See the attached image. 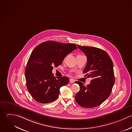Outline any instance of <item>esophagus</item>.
I'll use <instances>...</instances> for the list:
<instances>
[{
	"label": "esophagus",
	"instance_id": "1",
	"mask_svg": "<svg viewBox=\"0 0 132 132\" xmlns=\"http://www.w3.org/2000/svg\"><path fill=\"white\" fill-rule=\"evenodd\" d=\"M69 82H70V83H74V82H75V80H74L73 79L71 78V79H70V80H69Z\"/></svg>",
	"mask_w": 132,
	"mask_h": 132
}]
</instances>
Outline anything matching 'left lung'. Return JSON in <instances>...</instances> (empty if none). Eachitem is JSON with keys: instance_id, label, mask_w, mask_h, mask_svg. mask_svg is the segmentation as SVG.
<instances>
[{"instance_id": "1", "label": "left lung", "mask_w": 132, "mask_h": 132, "mask_svg": "<svg viewBox=\"0 0 132 132\" xmlns=\"http://www.w3.org/2000/svg\"><path fill=\"white\" fill-rule=\"evenodd\" d=\"M84 53L87 62L83 73L85 76L93 79L86 86L81 82L80 89L75 96L76 102L85 108H92L100 105L111 95L115 83L113 62L105 51L93 47L78 45Z\"/></svg>"}]
</instances>
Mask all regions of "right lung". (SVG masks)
Returning <instances> with one entry per match:
<instances>
[{
  "label": "right lung",
  "mask_w": 132,
  "mask_h": 132,
  "mask_svg": "<svg viewBox=\"0 0 132 132\" xmlns=\"http://www.w3.org/2000/svg\"><path fill=\"white\" fill-rule=\"evenodd\" d=\"M76 49L75 44L50 40L42 43L34 48L27 64L25 77L27 89L35 100L48 103L58 98L60 88L67 84L69 79L67 77L56 78L52 70Z\"/></svg>",
  "instance_id": "obj_1"
}]
</instances>
